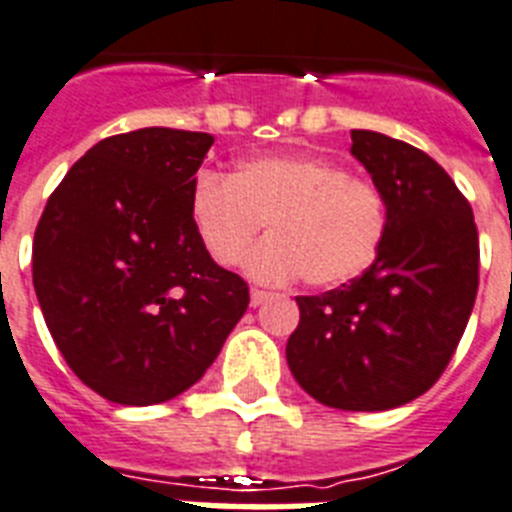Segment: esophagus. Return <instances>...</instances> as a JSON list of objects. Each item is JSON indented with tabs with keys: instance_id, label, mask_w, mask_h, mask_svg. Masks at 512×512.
Instances as JSON below:
<instances>
[{
	"instance_id": "obj_1",
	"label": "esophagus",
	"mask_w": 512,
	"mask_h": 512,
	"mask_svg": "<svg viewBox=\"0 0 512 512\" xmlns=\"http://www.w3.org/2000/svg\"><path fill=\"white\" fill-rule=\"evenodd\" d=\"M268 299H270V293L262 291V288H252V291H250V304L252 306H260L262 301H268Z\"/></svg>"
}]
</instances>
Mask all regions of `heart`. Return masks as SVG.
<instances>
[{
    "instance_id": "heart-1",
    "label": "heart",
    "mask_w": 512,
    "mask_h": 512,
    "mask_svg": "<svg viewBox=\"0 0 512 512\" xmlns=\"http://www.w3.org/2000/svg\"><path fill=\"white\" fill-rule=\"evenodd\" d=\"M190 219L213 260L234 268L268 224L273 239L250 257L257 281L304 278L335 288L379 260L389 231L381 185L340 162L309 154L244 159L229 177L201 172L190 188Z\"/></svg>"
}]
</instances>
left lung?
Returning <instances> with one entry per match:
<instances>
[{
	"mask_svg": "<svg viewBox=\"0 0 512 512\" xmlns=\"http://www.w3.org/2000/svg\"><path fill=\"white\" fill-rule=\"evenodd\" d=\"M350 139L386 193L389 231L361 278L296 296L286 358L317 402L379 412L425 394L451 363L477 299L479 234L464 193L425 151L376 131Z\"/></svg>",
	"mask_w": 512,
	"mask_h": 512,
	"instance_id": "left-lung-1",
	"label": "left lung"
}]
</instances>
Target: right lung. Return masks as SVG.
Returning <instances> with one entry per match:
<instances>
[{
  "label": "right lung",
  "instance_id": "add662e5",
  "mask_svg": "<svg viewBox=\"0 0 512 512\" xmlns=\"http://www.w3.org/2000/svg\"><path fill=\"white\" fill-rule=\"evenodd\" d=\"M211 133L139 128L108 136L48 198L33 286L82 384L115 404H159L201 379L250 304L190 219Z\"/></svg>",
  "mask_w": 512,
  "mask_h": 512
}]
</instances>
